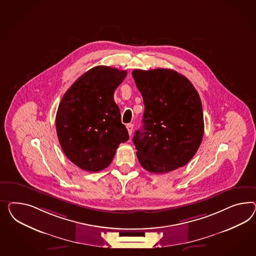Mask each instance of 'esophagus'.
Here are the masks:
<instances>
[{
  "instance_id": "34e87169",
  "label": "esophagus",
  "mask_w": 256,
  "mask_h": 256,
  "mask_svg": "<svg viewBox=\"0 0 256 256\" xmlns=\"http://www.w3.org/2000/svg\"><path fill=\"white\" fill-rule=\"evenodd\" d=\"M126 130H128V134L132 136V132H133V124H126Z\"/></svg>"
}]
</instances>
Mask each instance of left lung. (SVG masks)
I'll return each mask as SVG.
<instances>
[{
  "label": "left lung",
  "mask_w": 256,
  "mask_h": 256,
  "mask_svg": "<svg viewBox=\"0 0 256 256\" xmlns=\"http://www.w3.org/2000/svg\"><path fill=\"white\" fill-rule=\"evenodd\" d=\"M132 76L144 102L142 130L133 137L140 164L156 174L186 165L204 134L198 91L173 70H134Z\"/></svg>",
  "instance_id": "1"
}]
</instances>
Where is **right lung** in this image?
Here are the masks:
<instances>
[{
    "label": "right lung",
    "instance_id": "1",
    "mask_svg": "<svg viewBox=\"0 0 256 256\" xmlns=\"http://www.w3.org/2000/svg\"><path fill=\"white\" fill-rule=\"evenodd\" d=\"M126 70L96 66L64 94L56 116L58 138L66 156L84 170L109 166L118 146L128 138L114 93Z\"/></svg>",
    "mask_w": 256,
    "mask_h": 256
}]
</instances>
